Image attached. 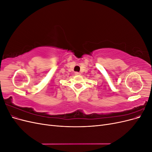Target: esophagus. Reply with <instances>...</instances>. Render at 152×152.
<instances>
[{
  "mask_svg": "<svg viewBox=\"0 0 152 152\" xmlns=\"http://www.w3.org/2000/svg\"><path fill=\"white\" fill-rule=\"evenodd\" d=\"M75 75H80V73L78 72H75Z\"/></svg>",
  "mask_w": 152,
  "mask_h": 152,
  "instance_id": "obj_1",
  "label": "esophagus"
}]
</instances>
